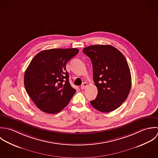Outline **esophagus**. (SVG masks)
<instances>
[{
  "label": "esophagus",
  "instance_id": "1",
  "mask_svg": "<svg viewBox=\"0 0 158 158\" xmlns=\"http://www.w3.org/2000/svg\"><path fill=\"white\" fill-rule=\"evenodd\" d=\"M87 85H88V84H87V82H84V83L82 84V85H81V89L82 90H84V89H85L87 87Z\"/></svg>",
  "mask_w": 158,
  "mask_h": 158
}]
</instances>
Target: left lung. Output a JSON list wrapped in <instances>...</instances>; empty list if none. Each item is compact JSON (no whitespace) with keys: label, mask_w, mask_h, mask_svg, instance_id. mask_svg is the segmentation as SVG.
<instances>
[{"label":"left lung","mask_w":158,"mask_h":158,"mask_svg":"<svg viewBox=\"0 0 158 158\" xmlns=\"http://www.w3.org/2000/svg\"><path fill=\"white\" fill-rule=\"evenodd\" d=\"M83 52L91 59L94 81L98 89L92 106L101 112H109L125 101L131 87L130 69L125 56L111 45H93Z\"/></svg>","instance_id":"obj_1"}]
</instances>
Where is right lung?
<instances>
[{
  "label": "right lung",
  "mask_w": 158,
  "mask_h": 158,
  "mask_svg": "<svg viewBox=\"0 0 158 158\" xmlns=\"http://www.w3.org/2000/svg\"><path fill=\"white\" fill-rule=\"evenodd\" d=\"M78 52L77 48L44 50L33 58L26 69L24 78L26 90L43 112H60L76 93L69 82L66 64Z\"/></svg>",
  "instance_id": "obj_1"
}]
</instances>
